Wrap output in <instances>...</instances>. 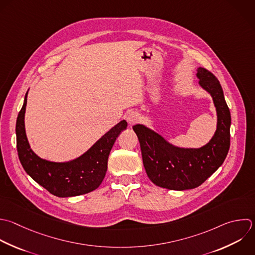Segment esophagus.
Wrapping results in <instances>:
<instances>
[{
    "mask_svg": "<svg viewBox=\"0 0 255 255\" xmlns=\"http://www.w3.org/2000/svg\"><path fill=\"white\" fill-rule=\"evenodd\" d=\"M139 120H140V117H139V115L136 112H131L127 117V121H128L129 126L135 125L136 123L139 122Z\"/></svg>",
    "mask_w": 255,
    "mask_h": 255,
    "instance_id": "esophagus-1",
    "label": "esophagus"
}]
</instances>
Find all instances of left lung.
I'll return each instance as SVG.
<instances>
[{"instance_id": "1", "label": "left lung", "mask_w": 255, "mask_h": 255, "mask_svg": "<svg viewBox=\"0 0 255 255\" xmlns=\"http://www.w3.org/2000/svg\"><path fill=\"white\" fill-rule=\"evenodd\" d=\"M199 85L207 91L217 112V128L210 141L200 148H180L142 125L132 127L140 144L143 166L157 186L184 190L203 183L224 161L230 146L231 117L216 77L197 69Z\"/></svg>"}]
</instances>
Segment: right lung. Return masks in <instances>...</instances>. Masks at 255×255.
Here are the masks:
<instances>
[{
	"instance_id": "right-lung-1",
	"label": "right lung",
	"mask_w": 255,
	"mask_h": 255,
	"mask_svg": "<svg viewBox=\"0 0 255 255\" xmlns=\"http://www.w3.org/2000/svg\"><path fill=\"white\" fill-rule=\"evenodd\" d=\"M27 96L16 124L19 159L26 172L40 185L59 197L77 196L98 188L108 169V158L119 134L127 128L122 121L100 138L82 156L69 162H53L40 158L30 147L25 130Z\"/></svg>"
}]
</instances>
